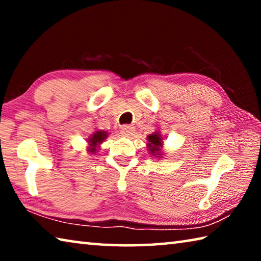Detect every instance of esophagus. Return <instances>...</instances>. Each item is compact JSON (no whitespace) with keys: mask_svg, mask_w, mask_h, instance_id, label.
I'll list each match as a JSON object with an SVG mask.
<instances>
[{"mask_svg":"<svg viewBox=\"0 0 261 261\" xmlns=\"http://www.w3.org/2000/svg\"><path fill=\"white\" fill-rule=\"evenodd\" d=\"M121 134L122 136L124 137H130L135 134V127L132 125H124L122 126V130H121Z\"/></svg>","mask_w":261,"mask_h":261,"instance_id":"esophagus-1","label":"esophagus"}]
</instances>
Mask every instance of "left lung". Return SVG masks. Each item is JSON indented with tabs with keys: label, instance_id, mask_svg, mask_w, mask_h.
Here are the masks:
<instances>
[{
	"label": "left lung",
	"instance_id": "1",
	"mask_svg": "<svg viewBox=\"0 0 261 261\" xmlns=\"http://www.w3.org/2000/svg\"><path fill=\"white\" fill-rule=\"evenodd\" d=\"M147 140L149 143L147 144V148L152 155H161V147H162V137L159 132H154V134L149 135L147 137ZM159 158V156H158Z\"/></svg>",
	"mask_w": 261,
	"mask_h": 261
}]
</instances>
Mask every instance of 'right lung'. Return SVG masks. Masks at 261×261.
Wrapping results in <instances>:
<instances>
[{
	"mask_svg": "<svg viewBox=\"0 0 261 261\" xmlns=\"http://www.w3.org/2000/svg\"><path fill=\"white\" fill-rule=\"evenodd\" d=\"M107 138V132L102 131V130H99V131H95L93 135L90 137V139H88V145H90V148H88V152H91L92 154H94L96 152V147H98V145L102 143V141Z\"/></svg>",
	"mask_w": 261,
	"mask_h": 261,
	"instance_id": "right-lung-1",
	"label": "right lung"
}]
</instances>
